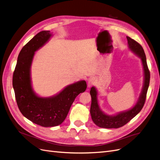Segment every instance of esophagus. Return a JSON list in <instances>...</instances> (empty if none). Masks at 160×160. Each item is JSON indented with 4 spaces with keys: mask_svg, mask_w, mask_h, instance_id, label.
Wrapping results in <instances>:
<instances>
[{
    "mask_svg": "<svg viewBox=\"0 0 160 160\" xmlns=\"http://www.w3.org/2000/svg\"><path fill=\"white\" fill-rule=\"evenodd\" d=\"M95 77H91V78H90L88 81V87H89V88H90V87L93 85L95 83Z\"/></svg>",
    "mask_w": 160,
    "mask_h": 160,
    "instance_id": "34e87169",
    "label": "esophagus"
}]
</instances>
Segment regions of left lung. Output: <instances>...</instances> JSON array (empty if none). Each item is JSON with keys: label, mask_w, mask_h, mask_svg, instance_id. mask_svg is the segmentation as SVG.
<instances>
[{"label": "left lung", "mask_w": 160, "mask_h": 160, "mask_svg": "<svg viewBox=\"0 0 160 160\" xmlns=\"http://www.w3.org/2000/svg\"><path fill=\"white\" fill-rule=\"evenodd\" d=\"M129 49L138 55L142 60L144 72V81L142 93L140 94L138 102L129 110L122 111L115 115L105 114L100 109L98 101V91L95 87H92L90 91L91 96V105L90 113L94 123L99 128H119L128 123L135 115H137L143 107L146 99V95L149 85L150 73L148 69L146 57L142 47L138 42L127 37Z\"/></svg>", "instance_id": "1"}]
</instances>
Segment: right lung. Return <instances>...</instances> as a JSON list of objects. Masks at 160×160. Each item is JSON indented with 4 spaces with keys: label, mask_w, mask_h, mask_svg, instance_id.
<instances>
[{
    "label": "right lung",
    "mask_w": 160,
    "mask_h": 160,
    "mask_svg": "<svg viewBox=\"0 0 160 160\" xmlns=\"http://www.w3.org/2000/svg\"><path fill=\"white\" fill-rule=\"evenodd\" d=\"M52 37L49 31H42L22 47L13 72L12 86L18 108L28 120L42 127H54L65 119L76 97L87 88L85 81L67 85L58 94L41 98L33 91L31 67L35 52Z\"/></svg>",
    "instance_id": "1"
}]
</instances>
